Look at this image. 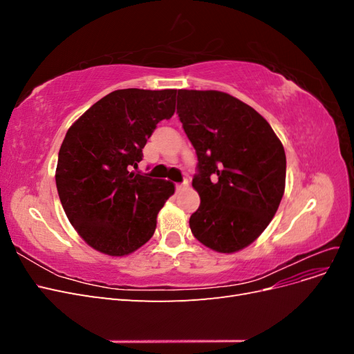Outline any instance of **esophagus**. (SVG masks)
<instances>
[{"label": "esophagus", "mask_w": 354, "mask_h": 354, "mask_svg": "<svg viewBox=\"0 0 354 354\" xmlns=\"http://www.w3.org/2000/svg\"><path fill=\"white\" fill-rule=\"evenodd\" d=\"M187 186H189V181L185 180L183 183H177V185H176V189H177V190H183V189L187 187Z\"/></svg>", "instance_id": "obj_1"}]
</instances>
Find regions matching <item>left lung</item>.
Segmentation results:
<instances>
[{"mask_svg": "<svg viewBox=\"0 0 354 354\" xmlns=\"http://www.w3.org/2000/svg\"><path fill=\"white\" fill-rule=\"evenodd\" d=\"M177 113L198 156L201 196L189 224L208 248L232 254L252 243L285 192L286 156L270 124L233 95L178 90Z\"/></svg>", "mask_w": 354, "mask_h": 354, "instance_id": "1", "label": "left lung"}]
</instances>
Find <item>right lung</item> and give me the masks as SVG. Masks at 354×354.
Returning <instances> with one entry per match:
<instances>
[{
  "instance_id": "add662e5",
  "label": "right lung",
  "mask_w": 354,
  "mask_h": 354,
  "mask_svg": "<svg viewBox=\"0 0 354 354\" xmlns=\"http://www.w3.org/2000/svg\"><path fill=\"white\" fill-rule=\"evenodd\" d=\"M177 90H116L82 113L63 140L56 186L71 224L91 248L124 257L153 236L174 185L133 171Z\"/></svg>"
}]
</instances>
